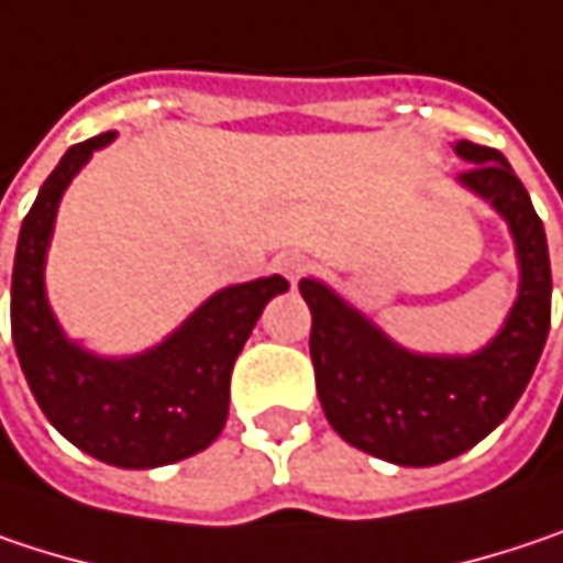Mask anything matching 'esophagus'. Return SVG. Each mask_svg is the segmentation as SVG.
<instances>
[{"label":"esophagus","instance_id":"obj_1","mask_svg":"<svg viewBox=\"0 0 563 563\" xmlns=\"http://www.w3.org/2000/svg\"><path fill=\"white\" fill-rule=\"evenodd\" d=\"M277 271H280L286 280L296 283L306 271H309V261H306L302 254H280V257H277Z\"/></svg>","mask_w":563,"mask_h":563}]
</instances>
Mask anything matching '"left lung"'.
Segmentation results:
<instances>
[{
    "mask_svg": "<svg viewBox=\"0 0 563 563\" xmlns=\"http://www.w3.org/2000/svg\"><path fill=\"white\" fill-rule=\"evenodd\" d=\"M457 154L471 164L461 183L509 222L522 267L519 299L481 354H409L329 286L299 280L312 312L316 389L332 429L399 467H432L484 441L532 380L551 329L548 241L522 179L496 147L461 141Z\"/></svg>",
    "mask_w": 563,
    "mask_h": 563,
    "instance_id": "left-lung-1",
    "label": "left lung"
}]
</instances>
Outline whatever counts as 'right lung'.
Here are the masks:
<instances>
[{
	"label": "right lung",
	"instance_id": "obj_1",
	"mask_svg": "<svg viewBox=\"0 0 563 563\" xmlns=\"http://www.w3.org/2000/svg\"><path fill=\"white\" fill-rule=\"evenodd\" d=\"M115 134L74 144L44 179L22 222L12 267V341L51 426L79 451L129 471L164 467L206 451L229 419L231 367L283 277L241 283L202 302L147 354L106 361L70 344L44 299V254L67 183Z\"/></svg>",
	"mask_w": 563,
	"mask_h": 563
}]
</instances>
